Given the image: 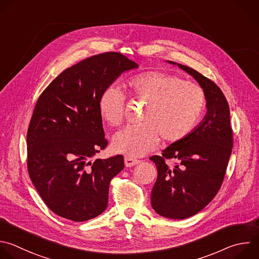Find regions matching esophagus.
<instances>
[{
  "label": "esophagus",
  "instance_id": "obj_1",
  "mask_svg": "<svg viewBox=\"0 0 259 259\" xmlns=\"http://www.w3.org/2000/svg\"><path fill=\"white\" fill-rule=\"evenodd\" d=\"M124 161H125V165L126 166H133V165L139 163L140 160H138L136 158H133V157H130V156H125Z\"/></svg>",
  "mask_w": 259,
  "mask_h": 259
}]
</instances>
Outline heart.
<instances>
[{"instance_id":"1","label":"heart","mask_w":259,"mask_h":259,"mask_svg":"<svg viewBox=\"0 0 259 259\" xmlns=\"http://www.w3.org/2000/svg\"><path fill=\"white\" fill-rule=\"evenodd\" d=\"M128 94L146 102L140 124L129 125L112 139L115 151L130 156H142L159 141L178 142L201 122L206 111V97L197 84L161 71H146L126 82ZM124 95L109 86L100 96L98 109L101 118L111 126L122 122Z\"/></svg>"}]
</instances>
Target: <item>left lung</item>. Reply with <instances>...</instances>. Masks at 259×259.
Masks as SVG:
<instances>
[{
    "label": "left lung",
    "instance_id": "1",
    "mask_svg": "<svg viewBox=\"0 0 259 259\" xmlns=\"http://www.w3.org/2000/svg\"><path fill=\"white\" fill-rule=\"evenodd\" d=\"M178 67L201 86L207 113L190 135L150 157L157 168L151 205L161 217L184 220L204 208L220 190L232 153L233 131L229 105L219 86L190 67ZM167 159L177 162L168 166Z\"/></svg>",
    "mask_w": 259,
    "mask_h": 259
}]
</instances>
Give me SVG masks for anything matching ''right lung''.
Masks as SVG:
<instances>
[{
	"instance_id": "right-lung-1",
	"label": "right lung",
	"mask_w": 259,
	"mask_h": 259,
	"mask_svg": "<svg viewBox=\"0 0 259 259\" xmlns=\"http://www.w3.org/2000/svg\"><path fill=\"white\" fill-rule=\"evenodd\" d=\"M137 67L117 52L96 55L64 70L39 96L27 131V168L56 214L84 222L107 208L124 157L91 160L108 145L98 103L123 72Z\"/></svg>"
}]
</instances>
